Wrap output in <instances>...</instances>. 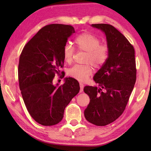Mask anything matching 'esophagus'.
Returning <instances> with one entry per match:
<instances>
[{"instance_id":"34e87169","label":"esophagus","mask_w":151,"mask_h":151,"mask_svg":"<svg viewBox=\"0 0 151 151\" xmlns=\"http://www.w3.org/2000/svg\"><path fill=\"white\" fill-rule=\"evenodd\" d=\"M84 88V85L83 83H80V93H82L83 91Z\"/></svg>"}]
</instances>
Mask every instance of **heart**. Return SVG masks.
Listing matches in <instances>:
<instances>
[{"label": "heart", "instance_id": "b5f03b06", "mask_svg": "<svg viewBox=\"0 0 151 151\" xmlns=\"http://www.w3.org/2000/svg\"><path fill=\"white\" fill-rule=\"evenodd\" d=\"M75 44L79 50L87 52L86 63L91 64L94 67H101L108 58V47L101 45L100 39L93 34L85 32L78 35L75 39ZM73 55L72 46L66 45L63 48V58L65 62L70 63L73 60ZM92 73L93 68L90 65H75L68 70V74L71 77L81 82L87 80Z\"/></svg>", "mask_w": 151, "mask_h": 151}]
</instances>
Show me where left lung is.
Wrapping results in <instances>:
<instances>
[{
  "mask_svg": "<svg viewBox=\"0 0 151 151\" xmlns=\"http://www.w3.org/2000/svg\"><path fill=\"white\" fill-rule=\"evenodd\" d=\"M106 37L109 56L94 75L99 87L86 86L84 92L90 98L85 110L86 119L96 126H105L121 115L136 82L134 49L127 38L108 24H91Z\"/></svg>",
  "mask_w": 151,
  "mask_h": 151,
  "instance_id": "left-lung-1",
  "label": "left lung"
}]
</instances>
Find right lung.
Masks as SVG:
<instances>
[{
  "instance_id": "right-lung-1",
  "label": "right lung",
  "mask_w": 151,
  "mask_h": 151,
  "mask_svg": "<svg viewBox=\"0 0 151 151\" xmlns=\"http://www.w3.org/2000/svg\"><path fill=\"white\" fill-rule=\"evenodd\" d=\"M75 32L70 25H47L27 43L20 56L18 73L22 99L32 119L44 126L62 121L66 106L80 91L73 78H65L61 86L52 83L63 67L64 47Z\"/></svg>"
}]
</instances>
